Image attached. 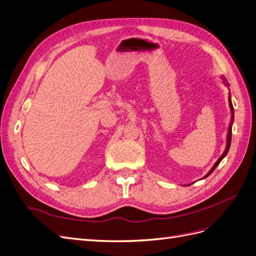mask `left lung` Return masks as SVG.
<instances>
[{"label":"left lung","mask_w":256,"mask_h":256,"mask_svg":"<svg viewBox=\"0 0 256 256\" xmlns=\"http://www.w3.org/2000/svg\"><path fill=\"white\" fill-rule=\"evenodd\" d=\"M228 84V83H226ZM228 104H230V112H232V120H230V129H228V143H226V150H224V152L222 154V156L218 159V161L216 162L214 164V166H212V168L210 170V171H209V173L205 176V177H207V176H209L210 175L212 172H214V170L218 166V164H220L221 162V160L226 156V154H228V150H230V140H232V124H233V120H234V108H233V104H232V100H230V99H228Z\"/></svg>","instance_id":"1"}]
</instances>
